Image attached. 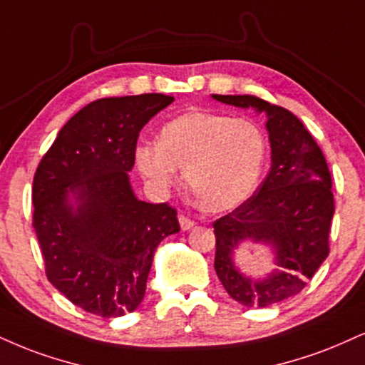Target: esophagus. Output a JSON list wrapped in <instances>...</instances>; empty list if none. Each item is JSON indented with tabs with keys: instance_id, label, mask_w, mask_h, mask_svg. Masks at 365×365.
Instances as JSON below:
<instances>
[{
	"instance_id": "obj_1",
	"label": "esophagus",
	"mask_w": 365,
	"mask_h": 365,
	"mask_svg": "<svg viewBox=\"0 0 365 365\" xmlns=\"http://www.w3.org/2000/svg\"><path fill=\"white\" fill-rule=\"evenodd\" d=\"M178 222H180V227H182L183 231H188V230H190V227L195 226L194 219L187 217L185 214H180V216H178Z\"/></svg>"
}]
</instances>
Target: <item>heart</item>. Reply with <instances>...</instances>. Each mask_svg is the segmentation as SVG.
<instances>
[{
  "instance_id": "heart-1",
  "label": "heart",
  "mask_w": 365,
  "mask_h": 365,
  "mask_svg": "<svg viewBox=\"0 0 365 365\" xmlns=\"http://www.w3.org/2000/svg\"><path fill=\"white\" fill-rule=\"evenodd\" d=\"M267 153L262 127L250 118L190 112L166 124L160 144L135 151L139 170L158 187H168L177 168L197 205L209 212L236 207L257 187Z\"/></svg>"
}]
</instances>
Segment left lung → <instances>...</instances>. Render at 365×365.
<instances>
[{
    "mask_svg": "<svg viewBox=\"0 0 365 365\" xmlns=\"http://www.w3.org/2000/svg\"><path fill=\"white\" fill-rule=\"evenodd\" d=\"M235 107L267 113L272 148L269 175L257 192L227 216L214 221V269L227 294L247 308H265L306 287L330 253L335 200L331 175L322 148L304 124L287 108L253 95H212ZM255 240L276 248V269L255 281L239 274L232 252Z\"/></svg>",
    "mask_w": 365,
    "mask_h": 365,
    "instance_id": "8db88e82",
    "label": "left lung"
}]
</instances>
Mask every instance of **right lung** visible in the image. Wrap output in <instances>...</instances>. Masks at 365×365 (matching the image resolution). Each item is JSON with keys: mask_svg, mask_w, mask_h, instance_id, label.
Instances as JSON below:
<instances>
[{"mask_svg": "<svg viewBox=\"0 0 365 365\" xmlns=\"http://www.w3.org/2000/svg\"><path fill=\"white\" fill-rule=\"evenodd\" d=\"M171 102L163 93L95 100L69 118L35 170L32 226L46 275L91 314L138 308L156 247L180 231L177 209L135 199L127 175L140 129Z\"/></svg>", "mask_w": 365, "mask_h": 365, "instance_id": "add662e5", "label": "right lung"}]
</instances>
